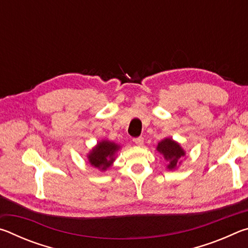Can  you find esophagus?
I'll list each match as a JSON object with an SVG mask.
<instances>
[{"label": "esophagus", "mask_w": 248, "mask_h": 248, "mask_svg": "<svg viewBox=\"0 0 248 248\" xmlns=\"http://www.w3.org/2000/svg\"><path fill=\"white\" fill-rule=\"evenodd\" d=\"M134 143H136L137 145H142L143 144V141H144V139L142 137H138V138H133V140H132Z\"/></svg>", "instance_id": "esophagus-1"}]
</instances>
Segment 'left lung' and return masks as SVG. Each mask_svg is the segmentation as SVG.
<instances>
[{"instance_id": "obj_1", "label": "left lung", "mask_w": 248, "mask_h": 248, "mask_svg": "<svg viewBox=\"0 0 248 248\" xmlns=\"http://www.w3.org/2000/svg\"><path fill=\"white\" fill-rule=\"evenodd\" d=\"M157 151L164 155L167 161H170V165L167 166L170 170L175 169L178 159L185 155L184 150L180 148V145L171 139H165L159 142L157 145Z\"/></svg>"}]
</instances>
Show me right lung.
Wrapping results in <instances>:
<instances>
[{"mask_svg":"<svg viewBox=\"0 0 248 248\" xmlns=\"http://www.w3.org/2000/svg\"><path fill=\"white\" fill-rule=\"evenodd\" d=\"M120 146L114 142L103 141L96 145V148L89 154L90 163L97 169L107 170L115 161V153Z\"/></svg>","mask_w":248,"mask_h":248,"instance_id":"right-lung-1","label":"right lung"}]
</instances>
